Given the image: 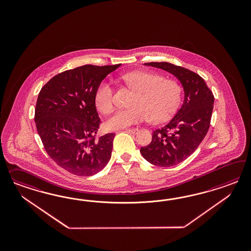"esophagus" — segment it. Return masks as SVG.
<instances>
[{"instance_id":"esophagus-1","label":"esophagus","mask_w":251,"mask_h":251,"mask_svg":"<svg viewBox=\"0 0 251 251\" xmlns=\"http://www.w3.org/2000/svg\"><path fill=\"white\" fill-rule=\"evenodd\" d=\"M126 131H128V132H129V133H132V134H135V133H137L138 132V130H139V129H125Z\"/></svg>"}]
</instances>
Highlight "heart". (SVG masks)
Instances as JSON below:
<instances>
[{
  "instance_id": "heart-1",
  "label": "heart",
  "mask_w": 251,
  "mask_h": 251,
  "mask_svg": "<svg viewBox=\"0 0 251 251\" xmlns=\"http://www.w3.org/2000/svg\"><path fill=\"white\" fill-rule=\"evenodd\" d=\"M124 81L136 92L127 109H119L106 121L107 129H122L151 119L164 122L175 114L181 102L182 88L175 80L150 72L136 71L123 76ZM95 104L99 111L108 113L113 109V87L104 80L95 92Z\"/></svg>"
}]
</instances>
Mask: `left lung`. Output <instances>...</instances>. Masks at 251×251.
<instances>
[{
    "instance_id": "obj_1",
    "label": "left lung",
    "mask_w": 251,
    "mask_h": 251,
    "mask_svg": "<svg viewBox=\"0 0 251 251\" xmlns=\"http://www.w3.org/2000/svg\"><path fill=\"white\" fill-rule=\"evenodd\" d=\"M146 66L173 75L184 90L182 106L170 122L152 131V142L140 152L152 165L173 167L187 159L201 145L210 127L214 98L201 76L169 62H149Z\"/></svg>"
}]
</instances>
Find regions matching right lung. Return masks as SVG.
Wrapping results in <instances>:
<instances>
[{
    "label": "right lung",
    "instance_id": "obj_1",
    "mask_svg": "<svg viewBox=\"0 0 251 251\" xmlns=\"http://www.w3.org/2000/svg\"><path fill=\"white\" fill-rule=\"evenodd\" d=\"M121 65L88 64L65 71L52 77L38 94V135L50 157L74 175H95L111 157L114 133L95 139L100 123L95 92Z\"/></svg>",
    "mask_w": 251,
    "mask_h": 251
}]
</instances>
